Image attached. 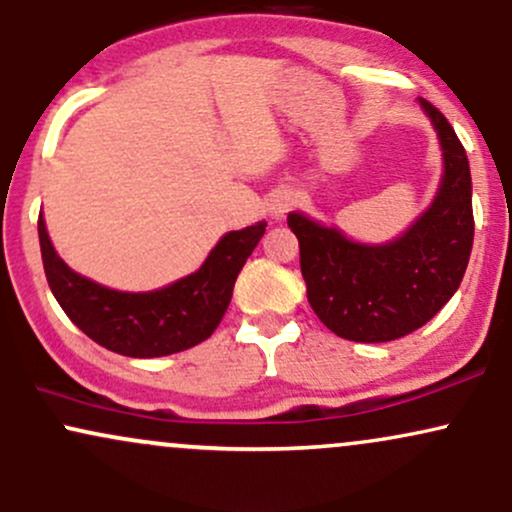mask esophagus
Here are the masks:
<instances>
[{
	"mask_svg": "<svg viewBox=\"0 0 512 512\" xmlns=\"http://www.w3.org/2000/svg\"><path fill=\"white\" fill-rule=\"evenodd\" d=\"M293 204H296V195H293L291 190H286V187H281V190H274L272 195L267 199V214L272 216V219H284L286 214L293 209Z\"/></svg>",
	"mask_w": 512,
	"mask_h": 512,
	"instance_id": "esophagus-1",
	"label": "esophagus"
}]
</instances>
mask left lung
Listing matches in <instances>:
<instances>
[{
  "label": "left lung",
  "instance_id": "obj_1",
  "mask_svg": "<svg viewBox=\"0 0 512 512\" xmlns=\"http://www.w3.org/2000/svg\"><path fill=\"white\" fill-rule=\"evenodd\" d=\"M443 151L433 202L407 231L385 243H358L342 228L291 211L308 303L322 325L351 342H392L424 327L460 289L474 243L472 175L455 129L419 98Z\"/></svg>",
  "mask_w": 512,
  "mask_h": 512
}]
</instances>
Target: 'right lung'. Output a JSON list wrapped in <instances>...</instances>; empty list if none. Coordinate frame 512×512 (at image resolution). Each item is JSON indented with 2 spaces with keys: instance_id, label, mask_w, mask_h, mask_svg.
<instances>
[{
  "instance_id": "1",
  "label": "right lung",
  "mask_w": 512,
  "mask_h": 512,
  "mask_svg": "<svg viewBox=\"0 0 512 512\" xmlns=\"http://www.w3.org/2000/svg\"><path fill=\"white\" fill-rule=\"evenodd\" d=\"M264 231L267 221L228 231L197 272L161 289L117 291L74 272L57 255L43 214L38 219L40 252L52 296L86 337L129 358L170 356L209 339L231 303L240 269Z\"/></svg>"
}]
</instances>
